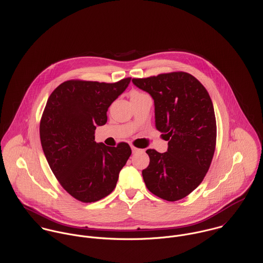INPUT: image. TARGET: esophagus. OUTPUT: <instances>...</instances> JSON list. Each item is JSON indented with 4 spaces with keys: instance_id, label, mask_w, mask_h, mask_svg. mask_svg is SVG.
<instances>
[{
    "instance_id": "1",
    "label": "esophagus",
    "mask_w": 263,
    "mask_h": 263,
    "mask_svg": "<svg viewBox=\"0 0 263 263\" xmlns=\"http://www.w3.org/2000/svg\"><path fill=\"white\" fill-rule=\"evenodd\" d=\"M132 151H133V153L135 154V153H138V152H140V149H138V148H136V147H134V146H132Z\"/></svg>"
}]
</instances>
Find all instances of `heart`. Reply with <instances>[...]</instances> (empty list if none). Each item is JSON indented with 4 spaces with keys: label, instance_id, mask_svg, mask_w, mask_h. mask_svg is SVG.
<instances>
[{
    "label": "heart",
    "instance_id": "heart-1",
    "mask_svg": "<svg viewBox=\"0 0 263 263\" xmlns=\"http://www.w3.org/2000/svg\"><path fill=\"white\" fill-rule=\"evenodd\" d=\"M143 95H145V94H143V93H141V92L134 91V92L132 93V99H133V98H137V97H141V96H143Z\"/></svg>",
    "mask_w": 263,
    "mask_h": 263
}]
</instances>
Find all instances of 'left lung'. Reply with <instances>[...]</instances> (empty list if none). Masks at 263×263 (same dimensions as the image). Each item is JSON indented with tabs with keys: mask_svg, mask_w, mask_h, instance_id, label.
<instances>
[{
	"mask_svg": "<svg viewBox=\"0 0 263 263\" xmlns=\"http://www.w3.org/2000/svg\"><path fill=\"white\" fill-rule=\"evenodd\" d=\"M133 83L154 99L156 128L168 141L165 153L147 150L150 164L142 172L144 181L158 197L179 200L201 183L214 157L217 123L212 99L202 84L184 72Z\"/></svg>",
	"mask_w": 263,
	"mask_h": 263,
	"instance_id": "8db88e82",
	"label": "left lung"
}]
</instances>
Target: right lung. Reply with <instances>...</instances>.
<instances>
[{
	"instance_id": "obj_1",
	"label": "right lung",
	"mask_w": 263,
	"mask_h": 263,
	"mask_svg": "<svg viewBox=\"0 0 263 263\" xmlns=\"http://www.w3.org/2000/svg\"><path fill=\"white\" fill-rule=\"evenodd\" d=\"M129 83L130 78L111 84L71 80L55 88L46 102L39 126L42 150L61 185L80 201L110 194L132 154L126 143L108 147L96 143L94 136Z\"/></svg>"
}]
</instances>
